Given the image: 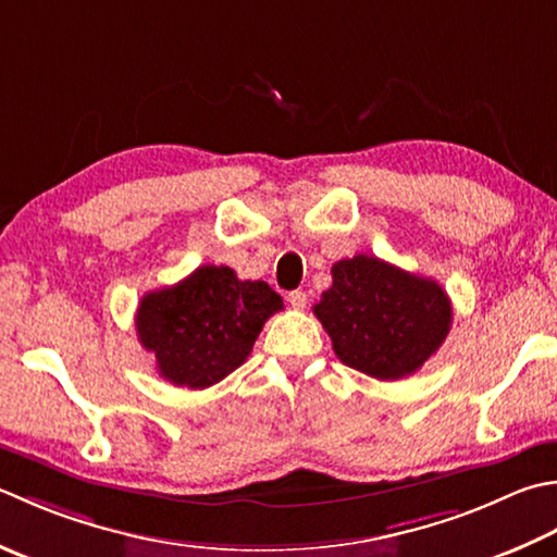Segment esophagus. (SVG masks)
I'll use <instances>...</instances> for the list:
<instances>
[{
    "instance_id": "34e87169",
    "label": "esophagus",
    "mask_w": 557,
    "mask_h": 557,
    "mask_svg": "<svg viewBox=\"0 0 557 557\" xmlns=\"http://www.w3.org/2000/svg\"><path fill=\"white\" fill-rule=\"evenodd\" d=\"M287 301L292 304V309L301 311V309H307V304H309V294H307V292H301V289H294V292H289V294H287Z\"/></svg>"
}]
</instances>
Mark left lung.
Instances as JSON below:
<instances>
[{"label": "left lung", "instance_id": "8db88e82", "mask_svg": "<svg viewBox=\"0 0 557 557\" xmlns=\"http://www.w3.org/2000/svg\"><path fill=\"white\" fill-rule=\"evenodd\" d=\"M313 307L343 364L381 381L416 374L451 329V301L430 277L376 256L337 260Z\"/></svg>", "mask_w": 557, "mask_h": 557}]
</instances>
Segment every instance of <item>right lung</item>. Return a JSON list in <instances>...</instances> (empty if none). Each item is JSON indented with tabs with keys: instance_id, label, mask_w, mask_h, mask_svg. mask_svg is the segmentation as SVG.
I'll return each mask as SVG.
<instances>
[{
	"instance_id": "add662e5",
	"label": "right lung",
	"mask_w": 557,
	"mask_h": 557,
	"mask_svg": "<svg viewBox=\"0 0 557 557\" xmlns=\"http://www.w3.org/2000/svg\"><path fill=\"white\" fill-rule=\"evenodd\" d=\"M282 297L268 282L238 280L226 265H202L178 285L147 292L135 325L157 372L173 386L207 388L246 362Z\"/></svg>"
}]
</instances>
